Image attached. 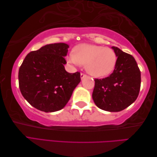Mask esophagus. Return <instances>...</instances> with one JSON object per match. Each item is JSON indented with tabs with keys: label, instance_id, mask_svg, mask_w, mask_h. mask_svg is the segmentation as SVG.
I'll use <instances>...</instances> for the list:
<instances>
[{
	"label": "esophagus",
	"instance_id": "34e87169",
	"mask_svg": "<svg viewBox=\"0 0 157 157\" xmlns=\"http://www.w3.org/2000/svg\"><path fill=\"white\" fill-rule=\"evenodd\" d=\"M87 76V75L86 74H84V73H81V79H82L83 78H84L85 77Z\"/></svg>",
	"mask_w": 157,
	"mask_h": 157
}]
</instances>
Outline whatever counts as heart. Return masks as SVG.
Instances as JSON below:
<instances>
[{
  "label": "heart",
  "mask_w": 157,
  "mask_h": 157,
  "mask_svg": "<svg viewBox=\"0 0 157 157\" xmlns=\"http://www.w3.org/2000/svg\"><path fill=\"white\" fill-rule=\"evenodd\" d=\"M69 61L76 65H86L87 71L93 76L104 77L113 71L117 56L110 48L82 44L75 48L74 54L69 55Z\"/></svg>",
  "instance_id": "obj_1"
}]
</instances>
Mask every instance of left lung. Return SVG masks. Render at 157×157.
<instances>
[{
  "label": "left lung",
  "mask_w": 157,
  "mask_h": 157,
  "mask_svg": "<svg viewBox=\"0 0 157 157\" xmlns=\"http://www.w3.org/2000/svg\"><path fill=\"white\" fill-rule=\"evenodd\" d=\"M117 56L114 71L109 77L94 79L92 98L99 109L119 112L128 107L138 98L141 73L134 56L113 46Z\"/></svg>",
  "instance_id": "obj_1"
}]
</instances>
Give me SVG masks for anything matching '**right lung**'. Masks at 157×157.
Wrapping results in <instances>:
<instances>
[{
    "instance_id": "obj_1",
    "label": "right lung",
    "mask_w": 157,
    "mask_h": 157,
    "mask_svg": "<svg viewBox=\"0 0 157 157\" xmlns=\"http://www.w3.org/2000/svg\"><path fill=\"white\" fill-rule=\"evenodd\" d=\"M69 46L55 43L27 55L19 69V86L24 98L46 113L62 109L81 81L80 73L67 72L64 56Z\"/></svg>"
}]
</instances>
